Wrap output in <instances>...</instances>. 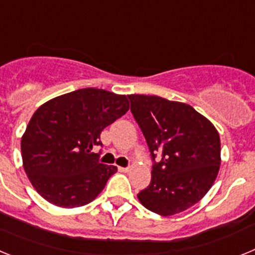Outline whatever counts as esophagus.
Here are the masks:
<instances>
[{"instance_id": "1", "label": "esophagus", "mask_w": 255, "mask_h": 255, "mask_svg": "<svg viewBox=\"0 0 255 255\" xmlns=\"http://www.w3.org/2000/svg\"><path fill=\"white\" fill-rule=\"evenodd\" d=\"M119 171H121V172H128L129 167H119Z\"/></svg>"}]
</instances>
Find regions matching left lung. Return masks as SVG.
Wrapping results in <instances>:
<instances>
[{"mask_svg":"<svg viewBox=\"0 0 255 255\" xmlns=\"http://www.w3.org/2000/svg\"><path fill=\"white\" fill-rule=\"evenodd\" d=\"M130 111L152 158V180L140 203L172 216L198 203L213 185L221 164L220 135L191 106L157 96L131 94Z\"/></svg>","mask_w":255,"mask_h":255,"instance_id":"8db88e82","label":"left lung"}]
</instances>
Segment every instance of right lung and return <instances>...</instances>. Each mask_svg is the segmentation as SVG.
<instances>
[{
  "instance_id": "1",
  "label": "right lung",
  "mask_w": 255,
  "mask_h": 255,
  "mask_svg": "<svg viewBox=\"0 0 255 255\" xmlns=\"http://www.w3.org/2000/svg\"><path fill=\"white\" fill-rule=\"evenodd\" d=\"M129 110L126 96L84 88L56 97L31 116L21 139L24 170L47 202L64 208L91 203L117 171L100 162L106 126Z\"/></svg>"
}]
</instances>
